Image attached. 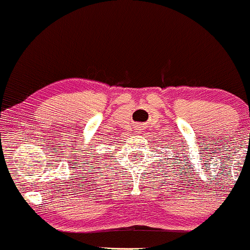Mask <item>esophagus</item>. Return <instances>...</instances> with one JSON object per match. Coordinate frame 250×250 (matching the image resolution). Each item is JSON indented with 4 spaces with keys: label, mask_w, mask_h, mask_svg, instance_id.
Returning <instances> with one entry per match:
<instances>
[{
    "label": "esophagus",
    "mask_w": 250,
    "mask_h": 250,
    "mask_svg": "<svg viewBox=\"0 0 250 250\" xmlns=\"http://www.w3.org/2000/svg\"><path fill=\"white\" fill-rule=\"evenodd\" d=\"M142 130H143V128L141 127V125H136V128H135V131H136V133H141Z\"/></svg>",
    "instance_id": "34e87169"
}]
</instances>
